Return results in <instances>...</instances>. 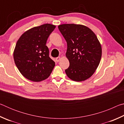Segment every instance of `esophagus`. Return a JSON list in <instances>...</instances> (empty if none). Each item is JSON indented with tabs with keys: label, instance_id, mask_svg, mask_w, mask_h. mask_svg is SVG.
<instances>
[{
	"label": "esophagus",
	"instance_id": "esophagus-1",
	"mask_svg": "<svg viewBox=\"0 0 124 124\" xmlns=\"http://www.w3.org/2000/svg\"><path fill=\"white\" fill-rule=\"evenodd\" d=\"M61 59V57H57V58H56V61L57 62H59Z\"/></svg>",
	"mask_w": 124,
	"mask_h": 124
}]
</instances>
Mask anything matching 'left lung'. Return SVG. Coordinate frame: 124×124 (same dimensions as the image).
I'll list each match as a JSON object with an SVG mask.
<instances>
[{
	"mask_svg": "<svg viewBox=\"0 0 124 124\" xmlns=\"http://www.w3.org/2000/svg\"><path fill=\"white\" fill-rule=\"evenodd\" d=\"M67 43L66 57L70 67L65 70L69 78L82 81L95 72L102 56V47L91 29L82 24H63L58 26Z\"/></svg>",
	"mask_w": 124,
	"mask_h": 124,
	"instance_id": "left-lung-1",
	"label": "left lung"
}]
</instances>
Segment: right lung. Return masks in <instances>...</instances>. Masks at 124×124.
Listing matches in <instances>:
<instances>
[{
	"label": "right lung",
	"instance_id": "1",
	"mask_svg": "<svg viewBox=\"0 0 124 124\" xmlns=\"http://www.w3.org/2000/svg\"><path fill=\"white\" fill-rule=\"evenodd\" d=\"M55 28L54 25L49 23L34 27L26 31L17 41L14 61L20 72L29 80L39 82L45 80L55 66L46 45L48 37Z\"/></svg>",
	"mask_w": 124,
	"mask_h": 124
}]
</instances>
